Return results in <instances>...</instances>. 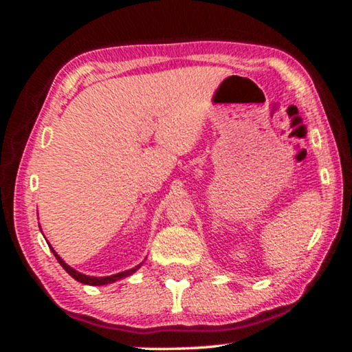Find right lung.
Returning a JSON list of instances; mask_svg holds the SVG:
<instances>
[{"label": "right lung", "instance_id": "obj_1", "mask_svg": "<svg viewBox=\"0 0 352 352\" xmlns=\"http://www.w3.org/2000/svg\"><path fill=\"white\" fill-rule=\"evenodd\" d=\"M41 229V228H40ZM50 248L52 250V253H54V256H56V259L57 261L60 263V266L65 269L67 272L70 274L72 277L75 278V280H78L80 283H85V285H94V287H99V285H107V283H113V282H117V280H120V278H124V277H129L131 276V274H134L138 271L139 267H141V264H138L136 267H133V269H128V271H123V272H118V274H113V276H105V277H94V276H86V274H81V272H78V271H75L74 267H70L69 264H67L64 259H62L59 254H57L56 252H54V248L51 247L50 245Z\"/></svg>", "mask_w": 352, "mask_h": 352}]
</instances>
